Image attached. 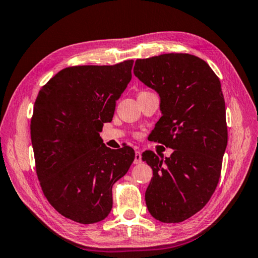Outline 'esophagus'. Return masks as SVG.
<instances>
[{
	"mask_svg": "<svg viewBox=\"0 0 258 258\" xmlns=\"http://www.w3.org/2000/svg\"><path fill=\"white\" fill-rule=\"evenodd\" d=\"M142 161V156H141V152L139 150L135 151V158H134V164H140Z\"/></svg>",
	"mask_w": 258,
	"mask_h": 258,
	"instance_id": "esophagus-1",
	"label": "esophagus"
}]
</instances>
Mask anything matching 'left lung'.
<instances>
[{
  "label": "left lung",
  "instance_id": "left-lung-1",
  "mask_svg": "<svg viewBox=\"0 0 258 258\" xmlns=\"http://www.w3.org/2000/svg\"><path fill=\"white\" fill-rule=\"evenodd\" d=\"M133 72L160 97L163 116L150 140L173 149L165 159L143 152L154 175L148 211L164 223H180L204 208L220 180L228 145L221 82L206 61L187 53L138 59Z\"/></svg>",
  "mask_w": 258,
  "mask_h": 258
}]
</instances>
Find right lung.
<instances>
[{
	"instance_id": "1",
	"label": "right lung",
	"mask_w": 258,
	"mask_h": 258,
	"mask_svg": "<svg viewBox=\"0 0 258 258\" xmlns=\"http://www.w3.org/2000/svg\"><path fill=\"white\" fill-rule=\"evenodd\" d=\"M133 62L67 67L35 101L30 138L42 191L56 212L78 223L108 216L112 185L135 158L131 147L111 150L100 138L131 82Z\"/></svg>"
}]
</instances>
